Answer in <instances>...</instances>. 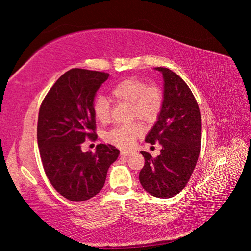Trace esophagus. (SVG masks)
Segmentation results:
<instances>
[{
    "mask_svg": "<svg viewBox=\"0 0 251 251\" xmlns=\"http://www.w3.org/2000/svg\"><path fill=\"white\" fill-rule=\"evenodd\" d=\"M131 154H132L131 151H120V156H123V157H126Z\"/></svg>",
    "mask_w": 251,
    "mask_h": 251,
    "instance_id": "esophagus-1",
    "label": "esophagus"
}]
</instances>
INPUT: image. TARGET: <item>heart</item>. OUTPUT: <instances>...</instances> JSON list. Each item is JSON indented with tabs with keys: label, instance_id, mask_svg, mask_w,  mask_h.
I'll list each match as a JSON object with an SVG mask.
<instances>
[{
	"label": "heart",
	"instance_id": "1",
	"mask_svg": "<svg viewBox=\"0 0 251 251\" xmlns=\"http://www.w3.org/2000/svg\"><path fill=\"white\" fill-rule=\"evenodd\" d=\"M111 100L126 102L131 105V117L138 118L144 124H153L160 116L164 103L162 90L156 85H148L147 81L138 78H126L117 82L110 90ZM92 111L96 120L102 125L111 119L110 102L100 95L95 97ZM142 134L140 124L133 123L118 126L105 133L104 140L117 148L126 149L132 146L134 140Z\"/></svg>",
	"mask_w": 251,
	"mask_h": 251
}]
</instances>
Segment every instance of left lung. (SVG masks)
I'll return each mask as SVG.
<instances>
[{"label":"left lung","mask_w":251,"mask_h":251,"mask_svg":"<svg viewBox=\"0 0 251 251\" xmlns=\"http://www.w3.org/2000/svg\"><path fill=\"white\" fill-rule=\"evenodd\" d=\"M164 79V103L146 142L162 146L160 155L141 151L144 165L139 173L142 187L158 198H171L183 189L198 161L202 124L193 92L168 68L158 67Z\"/></svg>","instance_id":"1"}]
</instances>
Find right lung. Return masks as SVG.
<instances>
[{
    "instance_id": "1",
    "label": "right lung",
    "mask_w": 251,
    "mask_h": 251,
    "mask_svg": "<svg viewBox=\"0 0 251 251\" xmlns=\"http://www.w3.org/2000/svg\"><path fill=\"white\" fill-rule=\"evenodd\" d=\"M109 73L74 68L64 73L40 107L37 144L44 171L66 199L81 202L101 191L109 166L119 151L97 144L95 153H82L80 144L96 139L92 103Z\"/></svg>"
}]
</instances>
